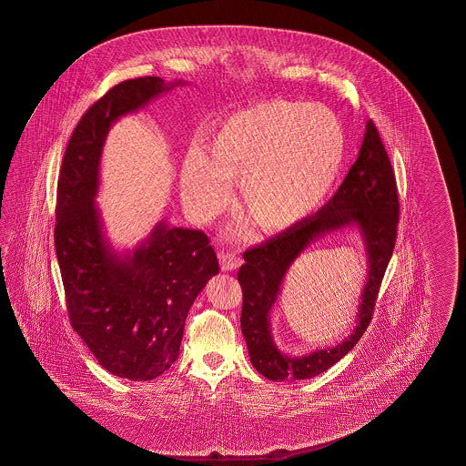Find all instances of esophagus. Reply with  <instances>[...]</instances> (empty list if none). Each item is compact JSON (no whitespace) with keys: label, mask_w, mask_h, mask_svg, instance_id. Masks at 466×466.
Here are the masks:
<instances>
[{"label":"esophagus","mask_w":466,"mask_h":466,"mask_svg":"<svg viewBox=\"0 0 466 466\" xmlns=\"http://www.w3.org/2000/svg\"><path fill=\"white\" fill-rule=\"evenodd\" d=\"M239 267V258L235 255V251H223L221 255H219V268H221V271H233V269H237Z\"/></svg>","instance_id":"esophagus-1"}]
</instances>
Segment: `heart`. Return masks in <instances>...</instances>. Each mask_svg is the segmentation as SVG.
I'll list each match as a JSON object with an SVG mask.
<instances>
[{
	"label": "heart",
	"instance_id": "heart-1",
	"mask_svg": "<svg viewBox=\"0 0 466 466\" xmlns=\"http://www.w3.org/2000/svg\"><path fill=\"white\" fill-rule=\"evenodd\" d=\"M347 138L321 105L275 99L233 113L193 149L179 171V193L193 218L208 219L239 183L249 225L268 233L291 228L327 198L343 167Z\"/></svg>",
	"mask_w": 466,
	"mask_h": 466
}]
</instances>
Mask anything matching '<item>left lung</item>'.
Returning a JSON list of instances; mask_svg holds the SVG:
<instances>
[{"instance_id": "1", "label": "left lung", "mask_w": 466, "mask_h": 466, "mask_svg": "<svg viewBox=\"0 0 466 466\" xmlns=\"http://www.w3.org/2000/svg\"><path fill=\"white\" fill-rule=\"evenodd\" d=\"M398 215L395 173L377 127L370 119L357 161L333 198L313 217L301 219L295 227L243 253L245 265L238 269L243 291L239 321L249 360L258 373L273 381L307 380L327 371L353 350L373 317L381 279L395 248ZM351 226L360 229L369 257V278L359 309L358 327L335 348L303 358L285 356L272 341L268 313L287 269L318 237Z\"/></svg>"}]
</instances>
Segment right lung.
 Here are the masks:
<instances>
[{"instance_id":"add662e5","label":"right lung","mask_w":466,"mask_h":466,"mask_svg":"<svg viewBox=\"0 0 466 466\" xmlns=\"http://www.w3.org/2000/svg\"><path fill=\"white\" fill-rule=\"evenodd\" d=\"M185 83L145 76L109 89L79 119L58 179L55 248L71 327L101 367L133 381L177 361L189 308L218 273V259L203 231L167 221L133 251H115L95 203L99 161L115 121Z\"/></svg>"}]
</instances>
